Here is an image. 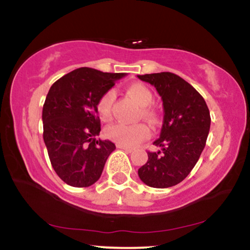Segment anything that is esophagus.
Listing matches in <instances>:
<instances>
[{"instance_id":"1","label":"esophagus","mask_w":250,"mask_h":250,"mask_svg":"<svg viewBox=\"0 0 250 250\" xmlns=\"http://www.w3.org/2000/svg\"><path fill=\"white\" fill-rule=\"evenodd\" d=\"M117 148H120V149H123V150H125V151H127V153H133V151H134V148H131V147H128V146L117 145Z\"/></svg>"}]
</instances>
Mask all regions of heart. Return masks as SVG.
I'll return each instance as SVG.
<instances>
[{
  "instance_id": "1",
  "label": "heart",
  "mask_w": 250,
  "mask_h": 250,
  "mask_svg": "<svg viewBox=\"0 0 250 250\" xmlns=\"http://www.w3.org/2000/svg\"><path fill=\"white\" fill-rule=\"evenodd\" d=\"M125 91L131 99L137 102L141 107V115L143 119L149 121H154L156 117V111L150 104L153 102V94L150 89L145 84L135 82L129 84L125 88ZM115 93L113 90H107L103 93L96 102V113L103 121H109L111 119V107H113ZM107 136L114 142L123 146H136L141 143L150 135L148 125L145 123H137V125H127V123H115L107 128Z\"/></svg>"
}]
</instances>
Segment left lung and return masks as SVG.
Wrapping results in <instances>:
<instances>
[{"label":"left lung","mask_w":250,"mask_h":250,"mask_svg":"<svg viewBox=\"0 0 250 250\" xmlns=\"http://www.w3.org/2000/svg\"><path fill=\"white\" fill-rule=\"evenodd\" d=\"M156 88L163 102V125L154 142L159 151H148V161L139 169L142 182L153 188L176 186L199 161L210 129V114L199 91L169 71L137 75Z\"/></svg>","instance_id":"8db88e82"}]
</instances>
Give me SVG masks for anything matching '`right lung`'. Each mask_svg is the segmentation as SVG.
I'll return each instance as SVG.
<instances>
[{
	"mask_svg": "<svg viewBox=\"0 0 250 250\" xmlns=\"http://www.w3.org/2000/svg\"><path fill=\"white\" fill-rule=\"evenodd\" d=\"M123 73L82 67L51 85L42 110L43 140L55 173L71 187L94 185L115 145L97 140L101 131L96 102Z\"/></svg>",
	"mask_w": 250,
	"mask_h": 250,
	"instance_id": "obj_1",
	"label": "right lung"
}]
</instances>
